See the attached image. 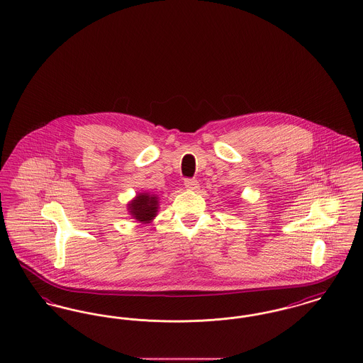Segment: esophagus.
<instances>
[{
    "instance_id": "esophagus-1",
    "label": "esophagus",
    "mask_w": 363,
    "mask_h": 363,
    "mask_svg": "<svg viewBox=\"0 0 363 363\" xmlns=\"http://www.w3.org/2000/svg\"><path fill=\"white\" fill-rule=\"evenodd\" d=\"M184 185H185V188L188 190L199 189V181L194 179V178H186L184 181Z\"/></svg>"
}]
</instances>
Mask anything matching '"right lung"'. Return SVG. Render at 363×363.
I'll list each match as a JSON object with an SVG mask.
<instances>
[{
    "instance_id": "1",
    "label": "right lung",
    "mask_w": 363,
    "mask_h": 363,
    "mask_svg": "<svg viewBox=\"0 0 363 363\" xmlns=\"http://www.w3.org/2000/svg\"><path fill=\"white\" fill-rule=\"evenodd\" d=\"M129 206V212L130 215L138 219V222L148 223L150 220L154 219L157 211V199L155 196L150 194H138L135 201H132Z\"/></svg>"
}]
</instances>
